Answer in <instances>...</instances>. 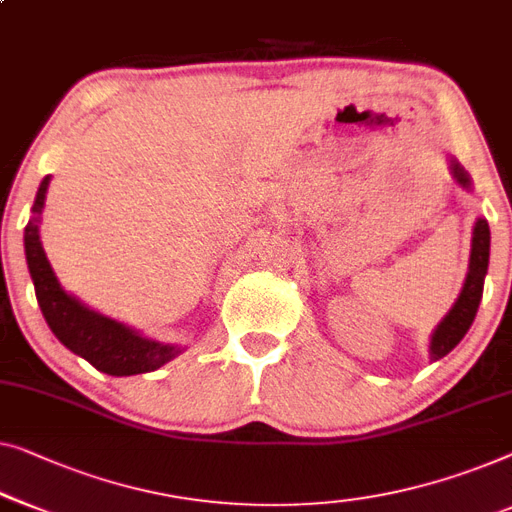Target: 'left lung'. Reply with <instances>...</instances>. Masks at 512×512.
<instances>
[{"label":"left lung","instance_id":"8db88e82","mask_svg":"<svg viewBox=\"0 0 512 512\" xmlns=\"http://www.w3.org/2000/svg\"><path fill=\"white\" fill-rule=\"evenodd\" d=\"M453 175L462 187H469V175L464 173V168L453 161ZM487 263H490V226L485 219L476 221L473 228V240H471V263L469 274H466L464 288L459 293L453 309L448 311V316L439 323V328L432 335V346H429V355L432 360H439L443 355H448L453 348L462 342L466 330L471 328L473 318L483 298V286H485V274Z\"/></svg>","mask_w":512,"mask_h":512}]
</instances>
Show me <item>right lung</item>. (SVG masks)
Here are the masks:
<instances>
[{
  "label": "right lung",
  "mask_w": 512,
  "mask_h": 512,
  "mask_svg": "<svg viewBox=\"0 0 512 512\" xmlns=\"http://www.w3.org/2000/svg\"><path fill=\"white\" fill-rule=\"evenodd\" d=\"M48 182L50 175L43 177L41 187L36 191L32 207L34 217L25 226V256L34 281L36 300H39L50 330L69 351L110 376L145 374L166 365L180 353V348L140 337L127 325L96 314L62 291L39 240V217L43 212V201H46Z\"/></svg>",
  "instance_id": "add662e5"
}]
</instances>
